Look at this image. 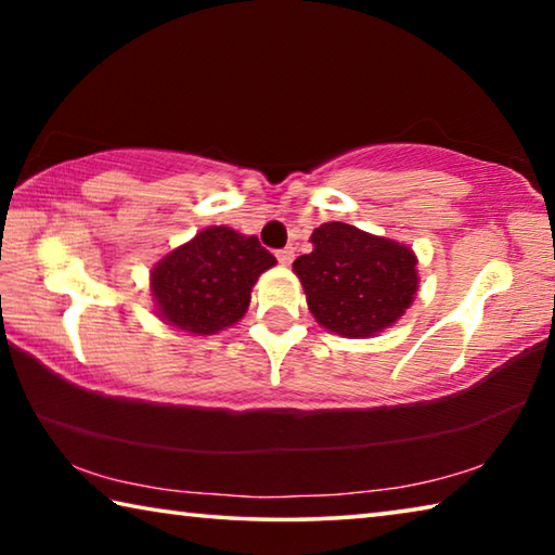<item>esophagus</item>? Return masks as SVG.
Wrapping results in <instances>:
<instances>
[{"mask_svg": "<svg viewBox=\"0 0 555 555\" xmlns=\"http://www.w3.org/2000/svg\"><path fill=\"white\" fill-rule=\"evenodd\" d=\"M276 259H279V264L288 267L291 261H294V247H284V249H279V251H276Z\"/></svg>", "mask_w": 555, "mask_h": 555, "instance_id": "1", "label": "esophagus"}]
</instances>
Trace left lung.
<instances>
[{"label":"left lung","instance_id":"1","mask_svg":"<svg viewBox=\"0 0 555 555\" xmlns=\"http://www.w3.org/2000/svg\"><path fill=\"white\" fill-rule=\"evenodd\" d=\"M313 251L294 261L315 321L345 337H370L397 323L418 288L416 257L399 242L345 222L313 230Z\"/></svg>","mask_w":555,"mask_h":555}]
</instances>
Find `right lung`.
Here are the masks:
<instances>
[{
	"mask_svg": "<svg viewBox=\"0 0 555 555\" xmlns=\"http://www.w3.org/2000/svg\"><path fill=\"white\" fill-rule=\"evenodd\" d=\"M274 264V255L257 237L230 228L203 230L154 267L158 318L195 335L218 333L240 321L255 281Z\"/></svg>",
	"mask_w": 555,
	"mask_h": 555,
	"instance_id": "add662e5",
	"label": "right lung"
}]
</instances>
